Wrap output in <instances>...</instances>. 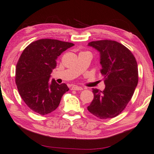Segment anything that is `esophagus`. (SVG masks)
Masks as SVG:
<instances>
[{"label":"esophagus","instance_id":"34e87169","mask_svg":"<svg viewBox=\"0 0 154 154\" xmlns=\"http://www.w3.org/2000/svg\"><path fill=\"white\" fill-rule=\"evenodd\" d=\"M71 90H73V91H82V90H83V88H82V87H80V86H73L72 87V88H71Z\"/></svg>","mask_w":154,"mask_h":154}]
</instances>
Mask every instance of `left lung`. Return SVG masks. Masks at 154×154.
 <instances>
[{
	"mask_svg": "<svg viewBox=\"0 0 154 154\" xmlns=\"http://www.w3.org/2000/svg\"><path fill=\"white\" fill-rule=\"evenodd\" d=\"M88 45L100 52V72L106 86L103 91L93 88L94 98L87 109L100 119L113 118L125 109L137 85L136 58L127 48L115 41H92Z\"/></svg>",
	"mask_w": 154,
	"mask_h": 154,
	"instance_id": "1",
	"label": "left lung"
}]
</instances>
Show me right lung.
I'll return each mask as SVG.
<instances>
[{"instance_id": "obj_1", "label": "right lung", "mask_w": 154, "mask_h": 154, "mask_svg": "<svg viewBox=\"0 0 154 154\" xmlns=\"http://www.w3.org/2000/svg\"><path fill=\"white\" fill-rule=\"evenodd\" d=\"M73 45L43 38L31 43L23 51L16 67V84L23 100L35 113L46 115L54 111L69 90L66 84L59 85L54 79L50 83V78L58 57Z\"/></svg>"}]
</instances>
